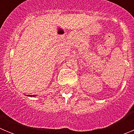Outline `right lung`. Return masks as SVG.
Returning <instances> with one entry per match:
<instances>
[{
	"label": "right lung",
	"mask_w": 134,
	"mask_h": 134,
	"mask_svg": "<svg viewBox=\"0 0 134 134\" xmlns=\"http://www.w3.org/2000/svg\"><path fill=\"white\" fill-rule=\"evenodd\" d=\"M29 96H31V97H32V95H29ZM33 97H35V95H33Z\"/></svg>",
	"instance_id": "obj_1"
}]
</instances>
